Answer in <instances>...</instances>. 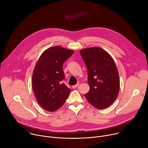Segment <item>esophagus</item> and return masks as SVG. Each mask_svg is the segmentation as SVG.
Masks as SVG:
<instances>
[{"instance_id":"34e87169","label":"esophagus","mask_w":148,"mask_h":148,"mask_svg":"<svg viewBox=\"0 0 148 148\" xmlns=\"http://www.w3.org/2000/svg\"><path fill=\"white\" fill-rule=\"evenodd\" d=\"M78 86H79V84H78V83H77V84H75V85L73 86H72V87H73V88H77Z\"/></svg>"}]
</instances>
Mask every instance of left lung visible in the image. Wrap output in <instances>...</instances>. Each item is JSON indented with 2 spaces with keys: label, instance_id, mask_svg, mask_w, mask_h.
Listing matches in <instances>:
<instances>
[{
  "label": "left lung",
  "instance_id": "1",
  "mask_svg": "<svg viewBox=\"0 0 148 148\" xmlns=\"http://www.w3.org/2000/svg\"><path fill=\"white\" fill-rule=\"evenodd\" d=\"M88 71L90 91L87 101L98 109L107 108L116 100L119 91L118 71L111 55L103 49L94 47L80 50Z\"/></svg>",
  "mask_w": 148,
  "mask_h": 148
}]
</instances>
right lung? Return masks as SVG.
<instances>
[{
	"label": "right lung",
	"instance_id": "obj_1",
	"mask_svg": "<svg viewBox=\"0 0 148 148\" xmlns=\"http://www.w3.org/2000/svg\"><path fill=\"white\" fill-rule=\"evenodd\" d=\"M74 50L61 46L46 50L37 60L32 75V87L37 101L44 110L53 112L61 108L71 90L62 80L64 79L62 64Z\"/></svg>",
	"mask_w": 148,
	"mask_h": 148
}]
</instances>
